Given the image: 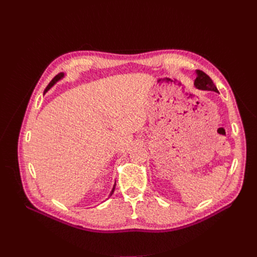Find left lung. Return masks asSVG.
<instances>
[{
    "label": "left lung",
    "instance_id": "left-lung-1",
    "mask_svg": "<svg viewBox=\"0 0 257 257\" xmlns=\"http://www.w3.org/2000/svg\"><path fill=\"white\" fill-rule=\"evenodd\" d=\"M196 74H197V77H196L195 81H194V85H195L197 89L219 92V91H217L215 85H214L213 81L211 80V78H210V77L206 73L197 69Z\"/></svg>",
    "mask_w": 257,
    "mask_h": 257
}]
</instances>
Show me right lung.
Listing matches in <instances>:
<instances>
[{"label":"right lung","instance_id":"obj_1","mask_svg":"<svg viewBox=\"0 0 257 257\" xmlns=\"http://www.w3.org/2000/svg\"><path fill=\"white\" fill-rule=\"evenodd\" d=\"M63 77H64V73H60V74H58L56 77H54V78L49 82V84L47 85V88H46L45 89V91H44V94H45V93L46 92H47L51 87H53V85H54V83H56V82H58L60 79H62V78H63ZM114 188H115V184L113 185V188H112V190H111V192H110V194H109V197L112 195V194H113V192H114Z\"/></svg>","mask_w":257,"mask_h":257}]
</instances>
